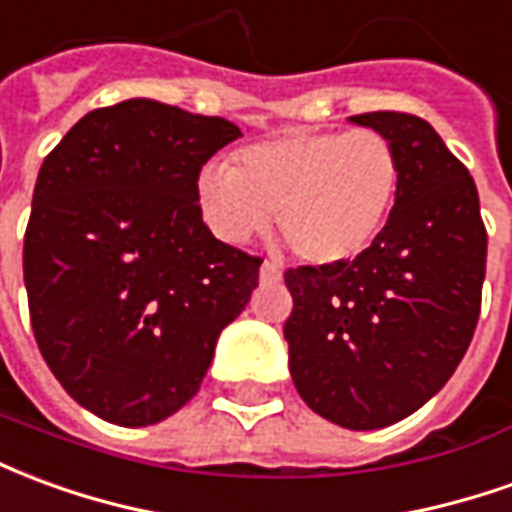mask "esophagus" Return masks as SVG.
<instances>
[{"label":"esophagus","instance_id":"obj_1","mask_svg":"<svg viewBox=\"0 0 512 512\" xmlns=\"http://www.w3.org/2000/svg\"><path fill=\"white\" fill-rule=\"evenodd\" d=\"M262 281L264 284H273V281H281V267L275 262H264L262 264Z\"/></svg>","mask_w":512,"mask_h":512}]
</instances>
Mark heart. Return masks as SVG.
I'll return each mask as SVG.
<instances>
[{
	"label": "heart",
	"mask_w": 512,
	"mask_h": 512,
	"mask_svg": "<svg viewBox=\"0 0 512 512\" xmlns=\"http://www.w3.org/2000/svg\"><path fill=\"white\" fill-rule=\"evenodd\" d=\"M402 184L400 151L378 129H292L209 162L198 176L206 223L228 242L270 226L297 259L353 262L386 228Z\"/></svg>",
	"instance_id": "obj_1"
}]
</instances>
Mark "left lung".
I'll return each instance as SVG.
<instances>
[{"mask_svg": "<svg viewBox=\"0 0 512 512\" xmlns=\"http://www.w3.org/2000/svg\"><path fill=\"white\" fill-rule=\"evenodd\" d=\"M353 121L397 146L400 195L353 262L286 270L284 336L308 408L347 430H378L419 411L469 350L488 231L469 170L424 118L364 112Z\"/></svg>", "mask_w": 512, "mask_h": 512, "instance_id": "left-lung-1", "label": "left lung"}]
</instances>
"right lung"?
Wrapping results in <instances>:
<instances>
[{
	"label": "right lung",
	"instance_id": "obj_1",
	"mask_svg": "<svg viewBox=\"0 0 512 512\" xmlns=\"http://www.w3.org/2000/svg\"><path fill=\"white\" fill-rule=\"evenodd\" d=\"M239 137L226 118L129 99L46 154L24 234L35 342L82 408L146 427L201 389L262 256L212 237L198 176Z\"/></svg>",
	"mask_w": 512,
	"mask_h": 512
}]
</instances>
